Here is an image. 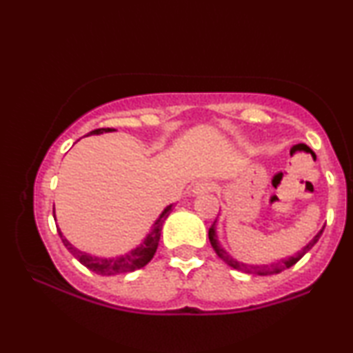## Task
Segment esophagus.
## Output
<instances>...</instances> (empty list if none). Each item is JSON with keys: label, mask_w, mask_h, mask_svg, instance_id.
Listing matches in <instances>:
<instances>
[{"label": "esophagus", "mask_w": 353, "mask_h": 353, "mask_svg": "<svg viewBox=\"0 0 353 353\" xmlns=\"http://www.w3.org/2000/svg\"><path fill=\"white\" fill-rule=\"evenodd\" d=\"M214 188H216V185H214L212 181H209V180H204V181H199V183H196L194 188H193V193H194V194L208 193V191H212Z\"/></svg>", "instance_id": "esophagus-1"}]
</instances>
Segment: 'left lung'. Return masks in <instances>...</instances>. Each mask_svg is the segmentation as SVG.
<instances>
[{
	"label": "left lung",
	"mask_w": 353,
	"mask_h": 353,
	"mask_svg": "<svg viewBox=\"0 0 353 353\" xmlns=\"http://www.w3.org/2000/svg\"><path fill=\"white\" fill-rule=\"evenodd\" d=\"M323 230H324V228H323ZM323 230L319 232L318 235L314 236L313 240H311L310 243L306 245L305 248L301 250L299 254L292 256V258H288V259H283V261H281V263H277V264H272L271 268H269V266H248V264L238 263V261L230 258V256H228V254L225 253V251H223V250L221 248V245H219V241H217V238H216V222H214L212 225H210V228H209V240H210V245H212V248H214V251H216V253H217L219 258H221L225 264H228V266H230V268L236 269V271L256 272V274H261V276H266V274H277V272H281V271H283V269L292 268V266H294V264L299 263V261H300L301 258H303V256H305L306 253H308V251H310L311 248H313L314 245L318 243L319 236L323 235Z\"/></svg>",
	"instance_id": "obj_1"
}]
</instances>
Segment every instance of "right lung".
Masks as SVG:
<instances>
[{
	"mask_svg": "<svg viewBox=\"0 0 353 353\" xmlns=\"http://www.w3.org/2000/svg\"><path fill=\"white\" fill-rule=\"evenodd\" d=\"M103 131L107 132L113 130L112 128H99V130L90 131L87 136L100 134V132ZM170 210H172V205H168V208L160 214V217L157 219V222L154 223V228L150 230L143 245L137 246L136 250H132L130 254L121 256V258H117V259H102V258H95V256H90L87 253H82V251L76 250L74 246H72L70 241L63 236L61 232L58 230V233L59 236H61L63 245L66 246L68 251L72 253V256H74L81 264H84L87 269H90V271H94L95 274H100V276H113V274L132 272V271H137V269L144 268L145 264L154 258L155 251H157V246H159L160 233H162V225L163 222H165V219L168 217V212H170Z\"/></svg>",
	"mask_w": 353,
	"mask_h": 353,
	"instance_id": "obj_1",
	"label": "right lung"
}]
</instances>
